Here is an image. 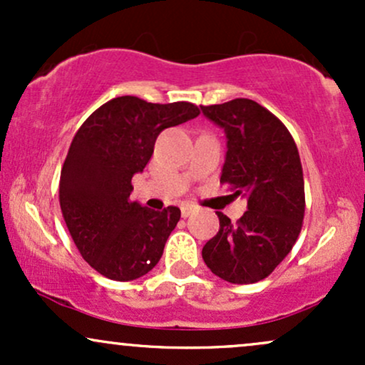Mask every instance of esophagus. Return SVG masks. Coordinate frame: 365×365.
I'll use <instances>...</instances> for the list:
<instances>
[{
  "mask_svg": "<svg viewBox=\"0 0 365 365\" xmlns=\"http://www.w3.org/2000/svg\"><path fill=\"white\" fill-rule=\"evenodd\" d=\"M194 211H195V206H192V204H183V206H182V216L183 217H188Z\"/></svg>",
  "mask_w": 365,
  "mask_h": 365,
  "instance_id": "34e87169",
  "label": "esophagus"
}]
</instances>
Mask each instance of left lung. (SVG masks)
Returning <instances> with one entry per match:
<instances>
[{
  "mask_svg": "<svg viewBox=\"0 0 365 365\" xmlns=\"http://www.w3.org/2000/svg\"><path fill=\"white\" fill-rule=\"evenodd\" d=\"M226 133L221 183L247 197V211L232 223L223 212L220 232L204 245L202 259L228 283L261 282L287 257L300 235L305 212L304 173L288 128L252 99L200 106Z\"/></svg>",
  "mask_w": 365,
  "mask_h": 365,
  "instance_id": "1",
  "label": "left lung"
}]
</instances>
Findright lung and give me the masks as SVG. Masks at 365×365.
<instances>
[{"instance_id": "right-lung-1", "label": "right lung", "mask_w": 365, "mask_h": 365, "mask_svg": "<svg viewBox=\"0 0 365 365\" xmlns=\"http://www.w3.org/2000/svg\"><path fill=\"white\" fill-rule=\"evenodd\" d=\"M192 103L154 104L135 96L104 103L75 133L60 177V206L82 257L115 282H132L159 262L180 220L130 200L165 128L199 116Z\"/></svg>"}]
</instances>
